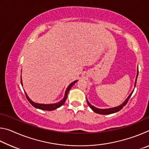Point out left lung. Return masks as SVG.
Returning a JSON list of instances; mask_svg holds the SVG:
<instances>
[{
  "label": "left lung",
  "mask_w": 149,
  "mask_h": 149,
  "mask_svg": "<svg viewBox=\"0 0 149 149\" xmlns=\"http://www.w3.org/2000/svg\"><path fill=\"white\" fill-rule=\"evenodd\" d=\"M138 74H139V71H138V68H137V76H136L135 84H134V87H135V86H136V83H137V77H138ZM133 91H134V89L132 91V92L130 93V95L128 96L127 99H125V101L123 102L122 104L118 106V107H113V108H104V109H101V108H98L97 107H94V106H93L89 101H88L87 99V102L88 105H89V107L91 108L93 111H94L95 113H97V114H102V115L114 114V113L117 112H118V111H120V110H122V108H123V107H124V106H125V104H127V102H128V100H129L130 98L131 97V96H132V93L133 92Z\"/></svg>",
  "instance_id": "left-lung-1"
}]
</instances>
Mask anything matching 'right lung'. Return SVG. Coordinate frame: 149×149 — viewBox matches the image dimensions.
<instances>
[{
	"mask_svg": "<svg viewBox=\"0 0 149 149\" xmlns=\"http://www.w3.org/2000/svg\"><path fill=\"white\" fill-rule=\"evenodd\" d=\"M77 81V80H75L74 81V82H72L70 84L68 87H67L66 90H65V94H64V97L63 99L60 100V101L56 103H53V104H40V103H37V102H35L33 101H32V100L29 99V97L27 96V93L25 92V94L26 95V98L28 100V101L31 103V104L33 106V107H34L35 108H38V109H41L42 110H47V111H52V110H54L55 109H57L58 108H59L62 106L63 104H64V102L65 101V100L67 99V97H68V93L69 91L71 89L72 87L74 85L75 83ZM21 84H22V86H23V84H22V76H21Z\"/></svg>",
	"mask_w": 149,
	"mask_h": 149,
	"instance_id": "right-lung-1",
	"label": "right lung"
}]
</instances>
